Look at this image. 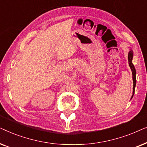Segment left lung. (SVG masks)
<instances>
[{
    "mask_svg": "<svg viewBox=\"0 0 147 147\" xmlns=\"http://www.w3.org/2000/svg\"><path fill=\"white\" fill-rule=\"evenodd\" d=\"M132 58H133V51L131 49H130V51H128V64L131 69L132 74V80H133V92H132V96L131 97V99L133 97L134 94V90H135L136 84V69L135 67L132 63Z\"/></svg>",
    "mask_w": 147,
    "mask_h": 147,
    "instance_id": "left-lung-1",
    "label": "left lung"
}]
</instances>
